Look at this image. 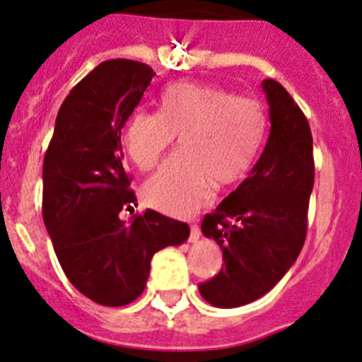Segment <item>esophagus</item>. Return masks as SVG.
<instances>
[{"label":"esophagus","mask_w":362,"mask_h":362,"mask_svg":"<svg viewBox=\"0 0 362 362\" xmlns=\"http://www.w3.org/2000/svg\"><path fill=\"white\" fill-rule=\"evenodd\" d=\"M198 238H200V227L194 223V226H191V234H189V242H197Z\"/></svg>","instance_id":"1"}]
</instances>
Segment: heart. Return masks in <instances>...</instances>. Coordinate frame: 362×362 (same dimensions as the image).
I'll list each match as a JSON object with an SVG mask.
<instances>
[{
  "label": "heart",
  "instance_id": "obj_1",
  "mask_svg": "<svg viewBox=\"0 0 362 362\" xmlns=\"http://www.w3.org/2000/svg\"><path fill=\"white\" fill-rule=\"evenodd\" d=\"M267 113L258 100L213 84L180 81L158 95V112L136 110L122 132L135 165L148 171L180 135L175 153L142 187L146 204L169 214H187L218 187L242 180L267 139Z\"/></svg>",
  "mask_w": 362,
  "mask_h": 362
}]
</instances>
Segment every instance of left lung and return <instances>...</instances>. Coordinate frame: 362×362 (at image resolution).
Segmentation results:
<instances>
[{
    "mask_svg": "<svg viewBox=\"0 0 362 362\" xmlns=\"http://www.w3.org/2000/svg\"><path fill=\"white\" fill-rule=\"evenodd\" d=\"M270 135L262 157L236 191L202 221L223 254L220 272L198 291L220 308L262 298L294 265L307 238L314 187L312 133L307 117L278 81L262 83Z\"/></svg>",
    "mask_w": 362,
    "mask_h": 362,
    "instance_id": "1",
    "label": "left lung"
}]
</instances>
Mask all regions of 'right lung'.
I'll return each mask as SVG.
<instances>
[{
    "mask_svg": "<svg viewBox=\"0 0 362 362\" xmlns=\"http://www.w3.org/2000/svg\"><path fill=\"white\" fill-rule=\"evenodd\" d=\"M155 71L100 63L71 88L43 162V220L64 274L81 294L122 307L144 292L153 254L189 238V226L157 211L119 218L136 197L122 165L120 132Z\"/></svg>",
    "mask_w": 362,
    "mask_h": 362,
    "instance_id": "right-lung-1",
    "label": "right lung"
}]
</instances>
